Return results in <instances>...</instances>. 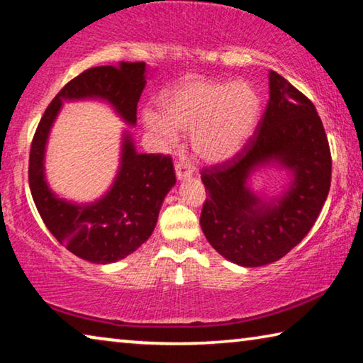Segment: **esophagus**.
Here are the masks:
<instances>
[{
    "label": "esophagus",
    "instance_id": "1",
    "mask_svg": "<svg viewBox=\"0 0 363 363\" xmlns=\"http://www.w3.org/2000/svg\"><path fill=\"white\" fill-rule=\"evenodd\" d=\"M174 168H176L177 179H186V177H191V174H192V168L186 163V161H182V160L176 161Z\"/></svg>",
    "mask_w": 363,
    "mask_h": 363
}]
</instances>
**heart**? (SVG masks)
<instances>
[{
  "instance_id": "b5f03b06",
  "label": "heart",
  "mask_w": 363,
  "mask_h": 363,
  "mask_svg": "<svg viewBox=\"0 0 363 363\" xmlns=\"http://www.w3.org/2000/svg\"><path fill=\"white\" fill-rule=\"evenodd\" d=\"M161 114L143 113L147 129L166 142H176L177 132H192V148L199 158L221 163L242 148L262 113L255 87L244 80L189 77L164 91Z\"/></svg>"
}]
</instances>
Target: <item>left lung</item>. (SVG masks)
I'll use <instances>...</instances> for the list:
<instances>
[{
  "instance_id": "1",
  "label": "left lung",
  "mask_w": 363,
  "mask_h": 363,
  "mask_svg": "<svg viewBox=\"0 0 363 363\" xmlns=\"http://www.w3.org/2000/svg\"><path fill=\"white\" fill-rule=\"evenodd\" d=\"M279 160L295 172L283 198L264 204L245 187L255 165ZM200 226L218 254L242 267L279 260L306 238L331 186V152L315 105L269 71V100L254 135L231 160L202 168Z\"/></svg>"
}]
</instances>
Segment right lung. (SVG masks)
Here are the masks:
<instances>
[{
    "instance_id": "right-lung-1",
    "label": "right lung",
    "mask_w": 363,
    "mask_h": 363,
    "mask_svg": "<svg viewBox=\"0 0 363 363\" xmlns=\"http://www.w3.org/2000/svg\"><path fill=\"white\" fill-rule=\"evenodd\" d=\"M145 87V62L90 67L60 90L37 125L28 157V186L45 226L69 252L91 263L128 257L150 238L164 195L176 184L171 155L137 153L125 135L121 169L111 191L91 205L56 199L43 179V155L62 100L99 96L128 123L137 121V101Z\"/></svg>"
}]
</instances>
